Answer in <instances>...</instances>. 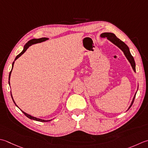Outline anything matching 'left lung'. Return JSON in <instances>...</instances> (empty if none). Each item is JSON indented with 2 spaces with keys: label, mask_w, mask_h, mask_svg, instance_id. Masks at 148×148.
Segmentation results:
<instances>
[{
  "label": "left lung",
  "mask_w": 148,
  "mask_h": 148,
  "mask_svg": "<svg viewBox=\"0 0 148 148\" xmlns=\"http://www.w3.org/2000/svg\"><path fill=\"white\" fill-rule=\"evenodd\" d=\"M100 37L101 38H106L108 39L110 42H111L112 43H114L115 45H116L117 47L119 48L123 52L124 56H126L127 60H128V62H130V65H131L133 70H134V71L135 72H136L135 62L134 58V57L132 56L131 53H130V49L128 47V45H127L125 43L123 42V41H121L120 39H119L115 35V34L112 33H103L102 34H101ZM138 84L137 86V90H138ZM137 90L135 92L134 98H133L131 104H130L128 110L130 108V107L132 106V105H133V103H134V101L135 95H136V94H137Z\"/></svg>",
  "instance_id": "left-lung-1"
}]
</instances>
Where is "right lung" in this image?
I'll list each match as a JSON object with an SVG mask.
<instances>
[{
	"label": "right lung",
	"mask_w": 148,
	"mask_h": 148,
	"mask_svg": "<svg viewBox=\"0 0 148 148\" xmlns=\"http://www.w3.org/2000/svg\"><path fill=\"white\" fill-rule=\"evenodd\" d=\"M49 40L48 38H45V37H44V38H34V39H32V40H29V41L27 43H25V45H24V49H23L21 53H20L18 55H17L16 57L15 58V59H14V61H15V60H16L17 59H18L20 56H21L23 54H24L26 51H27V49L31 45H34V44H36V43H41V42H43L47 41V40ZM14 62H13V63H12V68H11V71H10V74H9V82H8V83H9V85H10V81L11 74V72H12V70H13V65H14ZM11 97H12V99H13V102H14V105H15L17 107H18V106H17V105H16V103H15V102H14V99H13V96H12V94H11ZM21 110L23 113H24V115H25L26 117H27L28 118H29L30 119H33V120L36 121H40V122H48V121H52V119H51V120H44V119H39V118L31 116V115L27 114V113L24 112V111H22V110Z\"/></svg>",
	"instance_id": "right-lung-1"
}]
</instances>
